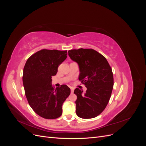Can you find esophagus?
<instances>
[{"label":"esophagus","mask_w":146,"mask_h":146,"mask_svg":"<svg viewBox=\"0 0 146 146\" xmlns=\"http://www.w3.org/2000/svg\"><path fill=\"white\" fill-rule=\"evenodd\" d=\"M74 88H70V91H71L72 93V92H74Z\"/></svg>","instance_id":"34e87169"}]
</instances>
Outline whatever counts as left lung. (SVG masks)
<instances>
[{
  "label": "left lung",
  "instance_id": "1",
  "mask_svg": "<svg viewBox=\"0 0 146 146\" xmlns=\"http://www.w3.org/2000/svg\"><path fill=\"white\" fill-rule=\"evenodd\" d=\"M79 67L78 80L85 85V92L77 88L74 94L76 114L80 118H94L102 112L110 100L113 88L112 69L105 57L93 49L79 48L68 51Z\"/></svg>",
  "mask_w": 146,
  "mask_h": 146
}]
</instances>
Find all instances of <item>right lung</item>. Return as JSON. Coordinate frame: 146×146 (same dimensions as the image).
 I'll list each match as a JSON object with an SVG mask.
<instances>
[{"instance_id": "1", "label": "right lung", "mask_w": 146, "mask_h": 146, "mask_svg": "<svg viewBox=\"0 0 146 146\" xmlns=\"http://www.w3.org/2000/svg\"><path fill=\"white\" fill-rule=\"evenodd\" d=\"M67 58V50L42 49L26 61L23 81L26 98L33 111L41 117L54 119L62 114V105L70 93L66 85L54 89L52 77Z\"/></svg>"}]
</instances>
